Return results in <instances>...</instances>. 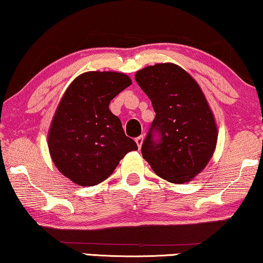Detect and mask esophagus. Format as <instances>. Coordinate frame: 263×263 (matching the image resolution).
Instances as JSON below:
<instances>
[{
  "mask_svg": "<svg viewBox=\"0 0 263 263\" xmlns=\"http://www.w3.org/2000/svg\"><path fill=\"white\" fill-rule=\"evenodd\" d=\"M143 142H144V136L137 137V138H136V143H137V146H138V148L142 147Z\"/></svg>",
  "mask_w": 263,
  "mask_h": 263,
  "instance_id": "34e87169",
  "label": "esophagus"
}]
</instances>
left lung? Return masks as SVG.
<instances>
[{
  "mask_svg": "<svg viewBox=\"0 0 263 263\" xmlns=\"http://www.w3.org/2000/svg\"><path fill=\"white\" fill-rule=\"evenodd\" d=\"M135 78L156 112L142 146L143 158L167 182H191L204 170L217 144V124L204 93L172 62L147 66ZM154 130L160 132L159 143L153 140Z\"/></svg>",
  "mask_w": 263,
  "mask_h": 263,
  "instance_id": "1",
  "label": "left lung"
}]
</instances>
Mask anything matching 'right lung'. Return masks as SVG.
Here are the masks:
<instances>
[{
    "instance_id": "obj_1",
    "label": "right lung",
    "mask_w": 263,
    "mask_h": 263,
    "mask_svg": "<svg viewBox=\"0 0 263 263\" xmlns=\"http://www.w3.org/2000/svg\"><path fill=\"white\" fill-rule=\"evenodd\" d=\"M131 84L124 73L91 70L77 77L65 91L47 144L54 165L69 181L97 185L112 175L125 155L138 150L108 108L113 98Z\"/></svg>"
}]
</instances>
